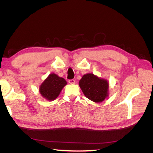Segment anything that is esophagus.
I'll return each mask as SVG.
<instances>
[{
    "instance_id": "esophagus-1",
    "label": "esophagus",
    "mask_w": 153,
    "mask_h": 153,
    "mask_svg": "<svg viewBox=\"0 0 153 153\" xmlns=\"http://www.w3.org/2000/svg\"><path fill=\"white\" fill-rule=\"evenodd\" d=\"M68 82L71 84H75V80L74 79H71V80H68Z\"/></svg>"
}]
</instances>
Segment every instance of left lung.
I'll list each match as a JSON object with an SVG mask.
<instances>
[{
    "label": "left lung",
    "mask_w": 153,
    "mask_h": 153,
    "mask_svg": "<svg viewBox=\"0 0 153 153\" xmlns=\"http://www.w3.org/2000/svg\"><path fill=\"white\" fill-rule=\"evenodd\" d=\"M79 85L84 95L94 102H101L108 96V83L94 74L88 73L83 76Z\"/></svg>",
    "instance_id": "8db88e82"
}]
</instances>
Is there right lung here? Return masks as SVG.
<instances>
[{
  "label": "right lung",
  "mask_w": 153,
  "mask_h": 153,
  "mask_svg": "<svg viewBox=\"0 0 153 153\" xmlns=\"http://www.w3.org/2000/svg\"><path fill=\"white\" fill-rule=\"evenodd\" d=\"M66 84L67 82L63 78L59 77L54 73L50 74L41 85L40 94L48 100H54Z\"/></svg>",
  "instance_id": "1"
}]
</instances>
